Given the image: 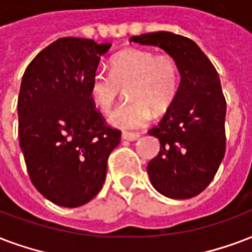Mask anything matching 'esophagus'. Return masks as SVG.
I'll return each mask as SVG.
<instances>
[{
  "instance_id": "obj_1",
  "label": "esophagus",
  "mask_w": 252,
  "mask_h": 252,
  "mask_svg": "<svg viewBox=\"0 0 252 252\" xmlns=\"http://www.w3.org/2000/svg\"><path fill=\"white\" fill-rule=\"evenodd\" d=\"M122 139L128 140V141H136V140L140 139V134L139 133H128V132H126V133L122 134Z\"/></svg>"
}]
</instances>
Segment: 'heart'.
<instances>
[{
	"mask_svg": "<svg viewBox=\"0 0 252 252\" xmlns=\"http://www.w3.org/2000/svg\"><path fill=\"white\" fill-rule=\"evenodd\" d=\"M180 67L169 55L143 49H128L109 62V72L96 71L88 83L90 99L96 108L108 113L126 86L130 100L109 116V124L119 129H137L156 115L166 112L180 90Z\"/></svg>",
	"mask_w": 252,
	"mask_h": 252,
	"instance_id": "obj_1",
	"label": "heart"
}]
</instances>
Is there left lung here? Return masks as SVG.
<instances>
[{
  "instance_id": "8db88e82",
  "label": "left lung",
  "mask_w": 252,
  "mask_h": 252,
  "mask_svg": "<svg viewBox=\"0 0 252 252\" xmlns=\"http://www.w3.org/2000/svg\"><path fill=\"white\" fill-rule=\"evenodd\" d=\"M129 42L157 46L177 62V97L148 133L160 152L148 164L153 188L165 197L188 199L213 181L226 149V100L216 67L195 42L169 32L133 35Z\"/></svg>"
}]
</instances>
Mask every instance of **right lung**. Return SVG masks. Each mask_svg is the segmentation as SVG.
Listing matches in <instances>:
<instances>
[{
    "label": "right lung",
    "mask_w": 252,
    "mask_h": 252,
    "mask_svg": "<svg viewBox=\"0 0 252 252\" xmlns=\"http://www.w3.org/2000/svg\"><path fill=\"white\" fill-rule=\"evenodd\" d=\"M111 43L67 36L29 64L18 95L19 147L32 185L63 207L90 202L104 184L120 130L94 108L88 83Z\"/></svg>",
    "instance_id": "right-lung-1"
}]
</instances>
